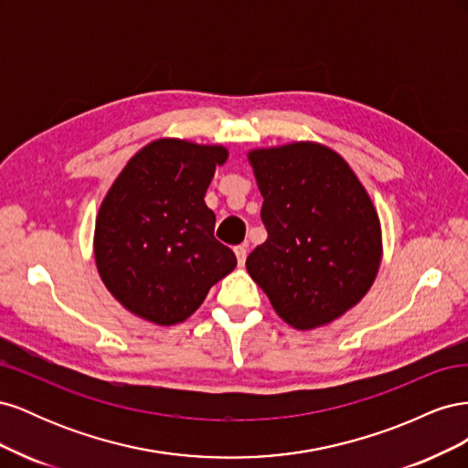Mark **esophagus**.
I'll use <instances>...</instances> for the list:
<instances>
[{
	"label": "esophagus",
	"instance_id": "esophagus-1",
	"mask_svg": "<svg viewBox=\"0 0 468 468\" xmlns=\"http://www.w3.org/2000/svg\"><path fill=\"white\" fill-rule=\"evenodd\" d=\"M234 253H236V258H238V265L244 267L246 258H248V246H236Z\"/></svg>",
	"mask_w": 468,
	"mask_h": 468
}]
</instances>
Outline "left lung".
<instances>
[{"label":"left lung","mask_w":468,"mask_h":468,"mask_svg":"<svg viewBox=\"0 0 468 468\" xmlns=\"http://www.w3.org/2000/svg\"><path fill=\"white\" fill-rule=\"evenodd\" d=\"M267 239L246 267L296 330L344 316L371 289L382 260L377 208L335 150L291 143L248 152Z\"/></svg>","instance_id":"left-lung-1"}]
</instances>
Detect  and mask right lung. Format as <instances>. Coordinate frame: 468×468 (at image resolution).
<instances>
[{
  "mask_svg": "<svg viewBox=\"0 0 468 468\" xmlns=\"http://www.w3.org/2000/svg\"><path fill=\"white\" fill-rule=\"evenodd\" d=\"M226 160L220 144L158 138L112 181L95 220V265L107 291L138 318L158 325L187 320L236 267L205 205Z\"/></svg>",
  "mask_w": 468,
  "mask_h": 468,
  "instance_id": "add662e5",
  "label": "right lung"
}]
</instances>
